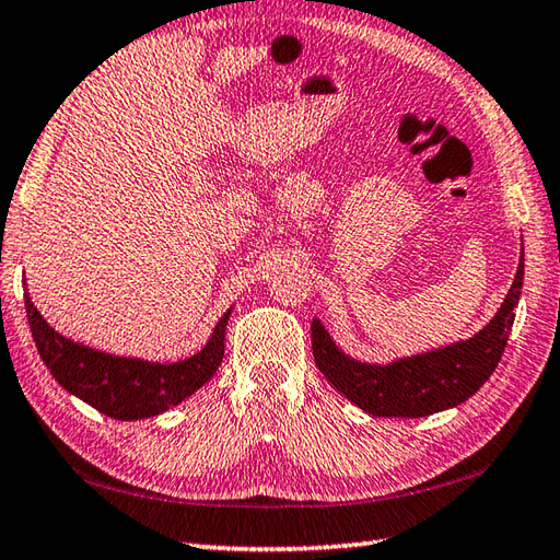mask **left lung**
<instances>
[{
    "instance_id": "left-lung-1",
    "label": "left lung",
    "mask_w": 560,
    "mask_h": 560,
    "mask_svg": "<svg viewBox=\"0 0 560 560\" xmlns=\"http://www.w3.org/2000/svg\"><path fill=\"white\" fill-rule=\"evenodd\" d=\"M522 284L524 253L508 298L476 336L427 353L397 358L385 365L346 355L334 343L326 326L314 319L312 351L316 368L346 399L373 417L419 419L458 407L476 395L498 368L510 339Z\"/></svg>"
}]
</instances>
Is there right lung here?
Instances as JSON below:
<instances>
[{
  "label": "right lung",
  "instance_id": "1",
  "mask_svg": "<svg viewBox=\"0 0 560 560\" xmlns=\"http://www.w3.org/2000/svg\"><path fill=\"white\" fill-rule=\"evenodd\" d=\"M24 300L31 334L50 375L70 395L112 419L133 421L163 415L212 380L224 358L231 310L221 316L202 351L177 363H158L104 353L72 341L40 316L28 292H24Z\"/></svg>",
  "mask_w": 560,
  "mask_h": 560
}]
</instances>
